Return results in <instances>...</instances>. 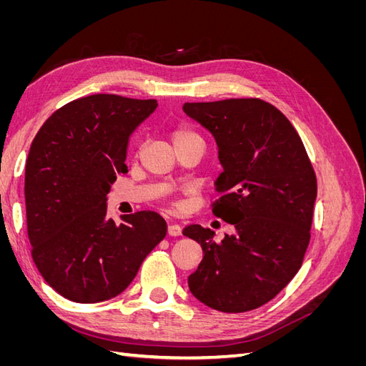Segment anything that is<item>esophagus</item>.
<instances>
[{"label": "esophagus", "mask_w": 366, "mask_h": 366, "mask_svg": "<svg viewBox=\"0 0 366 366\" xmlns=\"http://www.w3.org/2000/svg\"><path fill=\"white\" fill-rule=\"evenodd\" d=\"M168 234L171 237H179L182 235V226L180 224H169L168 226Z\"/></svg>", "instance_id": "obj_1"}]
</instances>
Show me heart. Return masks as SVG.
I'll return each instance as SVG.
<instances>
[{
  "instance_id": "1",
  "label": "heart",
  "mask_w": 366,
  "mask_h": 366,
  "mask_svg": "<svg viewBox=\"0 0 366 366\" xmlns=\"http://www.w3.org/2000/svg\"><path fill=\"white\" fill-rule=\"evenodd\" d=\"M194 139H200V137H198V134H195V132L192 129L187 128V127H177L172 131L174 145H180V143H183V142L194 140Z\"/></svg>"
}]
</instances>
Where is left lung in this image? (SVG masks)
<instances>
[{
	"label": "left lung",
	"mask_w": 366,
	"mask_h": 366,
	"mask_svg": "<svg viewBox=\"0 0 366 366\" xmlns=\"http://www.w3.org/2000/svg\"><path fill=\"white\" fill-rule=\"evenodd\" d=\"M183 112L217 142L223 172L212 212L235 226L221 242L200 224L184 227L203 249L189 290L218 312H250L301 269L317 195L313 166L290 120L261 99L186 102Z\"/></svg>",
	"instance_id": "left-lung-1"
}]
</instances>
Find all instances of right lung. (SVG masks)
<instances>
[{
    "mask_svg": "<svg viewBox=\"0 0 366 366\" xmlns=\"http://www.w3.org/2000/svg\"><path fill=\"white\" fill-rule=\"evenodd\" d=\"M156 99L93 94L54 112L31 142L26 163V212L31 258L51 289L93 304L124 292L166 235L152 210L107 217V194L127 172L134 129Z\"/></svg>",
    "mask_w": 366,
    "mask_h": 366,
    "instance_id": "1",
    "label": "right lung"
}]
</instances>
